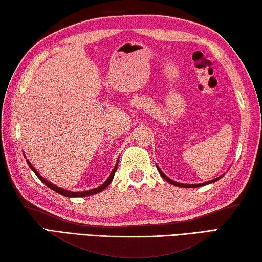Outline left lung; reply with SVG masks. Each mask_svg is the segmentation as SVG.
I'll list each match as a JSON object with an SVG mask.
<instances>
[{
	"mask_svg": "<svg viewBox=\"0 0 262 262\" xmlns=\"http://www.w3.org/2000/svg\"><path fill=\"white\" fill-rule=\"evenodd\" d=\"M157 168H158V171L160 172V175H161V176L164 178V180H166L168 183H170V184H172V185L180 186V187H187V189H192V187H199V186L207 185V184H209V183H214V182L219 181L220 178L222 177V176H220V177H217V178H214V180H212V181H208V182H206V183H201V184H183V183H178V182H175V181L170 180V178H169V177H167L166 175H164V173L161 171V169H160L158 166H157Z\"/></svg>",
	"mask_w": 262,
	"mask_h": 262,
	"instance_id": "8db88e82",
	"label": "left lung"
}]
</instances>
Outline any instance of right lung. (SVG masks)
Wrapping results in <instances>:
<instances>
[{"instance_id": "add662e5", "label": "right lung", "mask_w": 262, "mask_h": 262, "mask_svg": "<svg viewBox=\"0 0 262 262\" xmlns=\"http://www.w3.org/2000/svg\"><path fill=\"white\" fill-rule=\"evenodd\" d=\"M26 162H27V164H29L30 166V168L32 169V171H33L36 176L39 177V180L43 183V184H46L47 185L49 189H52L53 191H55V192H57V193H59V194H62V195H66V196H86V195H93V194H96V193H100V192H102L105 187H107L110 183H112V181H113V178H114V176H115V172H116V170H117V164H118V162L116 163V166H115V168H114V170L112 171V173H110V176L108 177V180L105 181L102 185H100L99 187H95V189H93V190H89V191H84V192H72V191H68V190H63V189H61V187H57L56 185H54V184H52V183L50 182H48V181H46L45 178L40 175V173L35 170V169L33 168V166H32V164L30 163V161L29 160H26Z\"/></svg>"}]
</instances>
